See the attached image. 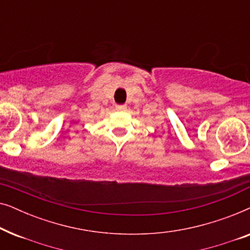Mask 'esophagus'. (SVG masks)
<instances>
[{
	"instance_id": "obj_1",
	"label": "esophagus",
	"mask_w": 250,
	"mask_h": 250,
	"mask_svg": "<svg viewBox=\"0 0 250 250\" xmlns=\"http://www.w3.org/2000/svg\"><path fill=\"white\" fill-rule=\"evenodd\" d=\"M116 109H117V110H121V111L126 110V104H117L116 105Z\"/></svg>"
}]
</instances>
